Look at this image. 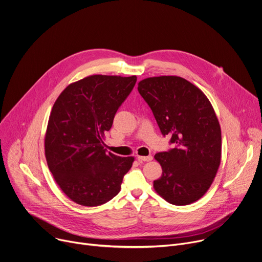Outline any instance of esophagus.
Returning a JSON list of instances; mask_svg holds the SVG:
<instances>
[{"mask_svg":"<svg viewBox=\"0 0 262 262\" xmlns=\"http://www.w3.org/2000/svg\"><path fill=\"white\" fill-rule=\"evenodd\" d=\"M137 159H138V161H140V162H150V161L152 160V157H151V156H147V157L138 156Z\"/></svg>","mask_w":262,"mask_h":262,"instance_id":"obj_1","label":"esophagus"}]
</instances>
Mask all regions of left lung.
Instances as JSON below:
<instances>
[{
    "label": "left lung",
    "instance_id": "8db88e82",
    "mask_svg": "<svg viewBox=\"0 0 262 262\" xmlns=\"http://www.w3.org/2000/svg\"><path fill=\"white\" fill-rule=\"evenodd\" d=\"M138 90L162 134L175 143V148L155 156L163 170L154 181L155 191L174 205L199 200L213 182L222 159L221 126L209 99L176 76L144 79Z\"/></svg>",
    "mask_w": 262,
    "mask_h": 262
}]
</instances>
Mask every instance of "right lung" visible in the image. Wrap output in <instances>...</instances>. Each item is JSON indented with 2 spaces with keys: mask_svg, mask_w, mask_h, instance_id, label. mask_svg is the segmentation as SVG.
Wrapping results in <instances>:
<instances>
[{
  "mask_svg": "<svg viewBox=\"0 0 262 262\" xmlns=\"http://www.w3.org/2000/svg\"><path fill=\"white\" fill-rule=\"evenodd\" d=\"M137 77L93 74L69 84L55 101L45 137L50 171L62 192L83 206L113 199L134 157L106 154L104 133Z\"/></svg>",
  "mask_w": 262,
  "mask_h": 262,
  "instance_id": "1",
  "label": "right lung"
}]
</instances>
